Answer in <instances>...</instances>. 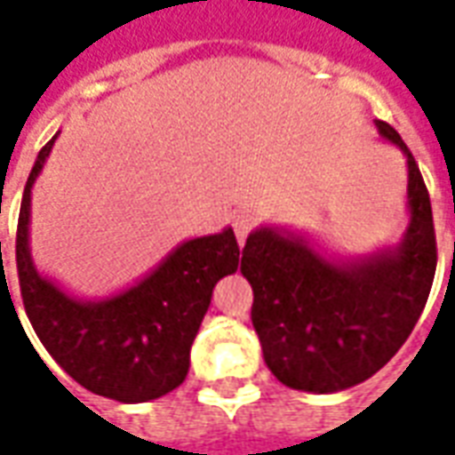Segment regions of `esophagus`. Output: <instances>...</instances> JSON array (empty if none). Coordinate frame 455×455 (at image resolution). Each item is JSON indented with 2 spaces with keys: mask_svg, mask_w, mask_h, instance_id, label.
<instances>
[{
  "mask_svg": "<svg viewBox=\"0 0 455 455\" xmlns=\"http://www.w3.org/2000/svg\"><path fill=\"white\" fill-rule=\"evenodd\" d=\"M253 214L251 212H241V214H236V219H234V231H236V238H238V246H243L246 243V236L251 234V228H253Z\"/></svg>",
  "mask_w": 455,
  "mask_h": 455,
  "instance_id": "esophagus-1",
  "label": "esophagus"
}]
</instances>
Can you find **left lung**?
Instances as JSON below:
<instances>
[{
    "instance_id": "8db88e82",
    "label": "left lung",
    "mask_w": 455,
    "mask_h": 455,
    "mask_svg": "<svg viewBox=\"0 0 455 455\" xmlns=\"http://www.w3.org/2000/svg\"><path fill=\"white\" fill-rule=\"evenodd\" d=\"M372 124L407 160L410 221L397 243L339 256L299 228L260 224L243 246L251 322L266 365L292 390L331 395L372 378L407 341L434 283L427 185L400 133L385 121Z\"/></svg>"
}]
</instances>
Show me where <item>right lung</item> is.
Returning a JSON list of instances; mask_svg holds the SVG:
<instances>
[{
    "instance_id": "right-lung-1",
    "label": "right lung",
    "mask_w": 455,
    "mask_h": 455,
    "mask_svg": "<svg viewBox=\"0 0 455 455\" xmlns=\"http://www.w3.org/2000/svg\"><path fill=\"white\" fill-rule=\"evenodd\" d=\"M58 133L41 148L26 180L16 228V270L28 322L51 358L84 390L124 404L158 400L188 378L189 348L212 290L236 273L241 251L234 228L182 241L150 273L114 295H70L38 270L28 241L31 189Z\"/></svg>"
}]
</instances>
